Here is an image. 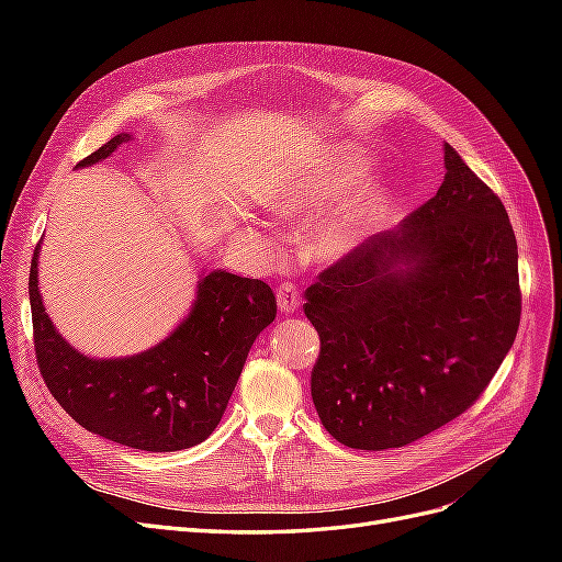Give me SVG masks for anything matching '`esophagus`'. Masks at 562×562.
<instances>
[{"label":"esophagus","mask_w":562,"mask_h":562,"mask_svg":"<svg viewBox=\"0 0 562 562\" xmlns=\"http://www.w3.org/2000/svg\"><path fill=\"white\" fill-rule=\"evenodd\" d=\"M277 304L281 314H295L302 304V295L293 283H281L277 288Z\"/></svg>","instance_id":"34e87169"}]
</instances>
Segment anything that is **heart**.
I'll return each instance as SVG.
<instances>
[{
  "mask_svg": "<svg viewBox=\"0 0 562 562\" xmlns=\"http://www.w3.org/2000/svg\"><path fill=\"white\" fill-rule=\"evenodd\" d=\"M363 161L353 151L328 155L304 164L265 194V209L281 223H304L321 215L307 236V252L318 262H337L359 248L378 229L389 209L386 190L363 182ZM241 241L271 260L279 239L260 227H244Z\"/></svg>",
  "mask_w": 562,
  "mask_h": 562,
  "instance_id": "obj_1",
  "label": "heart"
}]
</instances>
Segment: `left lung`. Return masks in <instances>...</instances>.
Returning a JSON list of instances; mask_svg holds the SVG:
<instances>
[{
	"mask_svg": "<svg viewBox=\"0 0 562 562\" xmlns=\"http://www.w3.org/2000/svg\"><path fill=\"white\" fill-rule=\"evenodd\" d=\"M443 151L436 196L307 291L304 314L321 337L312 398L347 448H403L462 415L518 333L508 213L454 147Z\"/></svg>",
	"mask_w": 562,
	"mask_h": 562,
	"instance_id": "obj_1",
	"label": "left lung"
}]
</instances>
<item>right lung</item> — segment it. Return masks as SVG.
Masks as SVG:
<instances>
[{"mask_svg":"<svg viewBox=\"0 0 562 562\" xmlns=\"http://www.w3.org/2000/svg\"><path fill=\"white\" fill-rule=\"evenodd\" d=\"M131 140L119 133L77 168L108 159ZM40 250L30 265V307L42 378L83 429L145 452H176L206 440L223 419L248 351L271 321L277 297L258 279L203 271L196 297L159 345L119 359L81 353L56 330L40 293Z\"/></svg>","mask_w":562,"mask_h":562,"instance_id":"right-lung-1","label":"right lung"}]
</instances>
